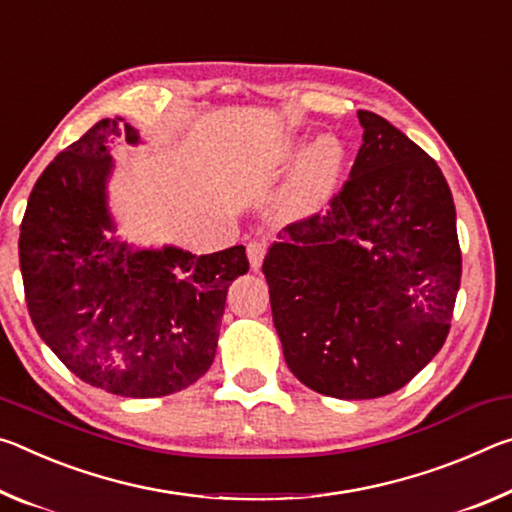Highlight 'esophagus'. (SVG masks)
<instances>
[{
	"mask_svg": "<svg viewBox=\"0 0 512 512\" xmlns=\"http://www.w3.org/2000/svg\"><path fill=\"white\" fill-rule=\"evenodd\" d=\"M265 254H267L265 242H258V240H251L249 242V245H247V256H249L251 270H258V267H261Z\"/></svg>",
	"mask_w": 512,
	"mask_h": 512,
	"instance_id": "obj_1",
	"label": "esophagus"
}]
</instances>
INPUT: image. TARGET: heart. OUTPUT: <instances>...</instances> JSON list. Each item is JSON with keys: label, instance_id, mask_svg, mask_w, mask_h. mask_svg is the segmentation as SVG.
Returning a JSON list of instances; mask_svg holds the SVG:
<instances>
[{"label": "heart", "instance_id": "obj_1", "mask_svg": "<svg viewBox=\"0 0 512 512\" xmlns=\"http://www.w3.org/2000/svg\"><path fill=\"white\" fill-rule=\"evenodd\" d=\"M342 165V147L338 140H317L311 152L306 154L295 183V197L299 204L315 206L333 186Z\"/></svg>", "mask_w": 512, "mask_h": 512}]
</instances>
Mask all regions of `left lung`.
<instances>
[{
	"label": "left lung",
	"mask_w": 512,
	"mask_h": 512,
	"mask_svg": "<svg viewBox=\"0 0 512 512\" xmlns=\"http://www.w3.org/2000/svg\"><path fill=\"white\" fill-rule=\"evenodd\" d=\"M326 211L288 224L263 261L290 372L335 399H376L445 345L460 288L456 206L438 163L385 117Z\"/></svg>",
	"instance_id": "left-lung-1"
}]
</instances>
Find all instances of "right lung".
Segmentation results:
<instances>
[{
  "instance_id": "obj_1",
  "label": "right lung",
  "mask_w": 512,
  "mask_h": 512,
  "mask_svg": "<svg viewBox=\"0 0 512 512\" xmlns=\"http://www.w3.org/2000/svg\"><path fill=\"white\" fill-rule=\"evenodd\" d=\"M138 131L106 117L40 174L20 224V270L31 322L61 363L120 397H165L213 365L231 281L245 247L195 256L133 249L113 238L108 145Z\"/></svg>"
}]
</instances>
